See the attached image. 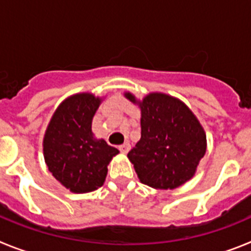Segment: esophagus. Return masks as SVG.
<instances>
[{"label":"esophagus","instance_id":"34e87169","mask_svg":"<svg viewBox=\"0 0 251 251\" xmlns=\"http://www.w3.org/2000/svg\"><path fill=\"white\" fill-rule=\"evenodd\" d=\"M129 150H130V145L128 143V142H126V143H123L122 146H119V151H121L122 153H127Z\"/></svg>","mask_w":251,"mask_h":251}]
</instances>
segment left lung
<instances>
[{
	"label": "left lung",
	"mask_w": 251,
	"mask_h": 251,
	"mask_svg": "<svg viewBox=\"0 0 251 251\" xmlns=\"http://www.w3.org/2000/svg\"><path fill=\"white\" fill-rule=\"evenodd\" d=\"M136 103L132 94H126ZM141 139L128 152L142 183L172 190L194 176L206 152V136L187 106L166 94L147 95L139 103Z\"/></svg>",
	"instance_id": "1"
}]
</instances>
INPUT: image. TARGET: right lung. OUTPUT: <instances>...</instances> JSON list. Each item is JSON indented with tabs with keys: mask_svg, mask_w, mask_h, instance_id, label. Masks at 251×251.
<instances>
[{
	"mask_svg": "<svg viewBox=\"0 0 251 251\" xmlns=\"http://www.w3.org/2000/svg\"><path fill=\"white\" fill-rule=\"evenodd\" d=\"M100 99L92 94L73 95L60 104L44 138V156L52 176L75 194L101 187L108 163L119 151L95 139L92 121Z\"/></svg>",
	"mask_w": 251,
	"mask_h": 251,
	"instance_id": "add662e5",
	"label": "right lung"
}]
</instances>
